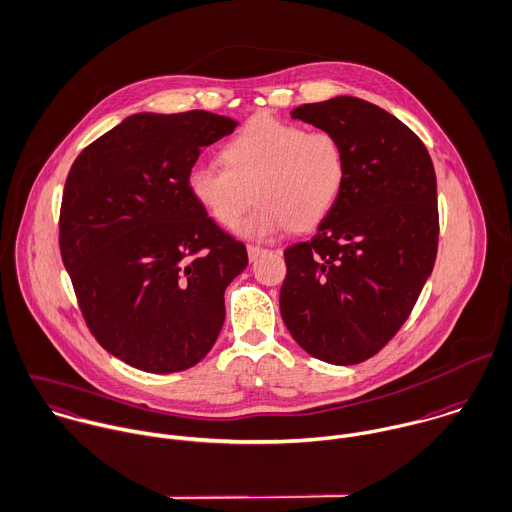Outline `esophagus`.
<instances>
[{"label":"esophagus","mask_w":512,"mask_h":512,"mask_svg":"<svg viewBox=\"0 0 512 512\" xmlns=\"http://www.w3.org/2000/svg\"><path fill=\"white\" fill-rule=\"evenodd\" d=\"M263 253H265L263 247H257V245H249V247H247V255H249V261H251V263L257 261Z\"/></svg>","instance_id":"obj_1"}]
</instances>
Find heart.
<instances>
[{
  "label": "heart",
  "mask_w": 512,
  "mask_h": 512,
  "mask_svg": "<svg viewBox=\"0 0 512 512\" xmlns=\"http://www.w3.org/2000/svg\"><path fill=\"white\" fill-rule=\"evenodd\" d=\"M225 168L194 166L188 190L196 204L221 227L241 223L249 239H271L293 225H320L336 207L348 178L342 142L326 130L255 116L221 148Z\"/></svg>",
  "instance_id": "1"
}]
</instances>
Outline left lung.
I'll return each mask as SVG.
<instances>
[{
    "instance_id": "left-lung-1",
    "label": "left lung",
    "mask_w": 512,
    "mask_h": 512,
    "mask_svg": "<svg viewBox=\"0 0 512 512\" xmlns=\"http://www.w3.org/2000/svg\"><path fill=\"white\" fill-rule=\"evenodd\" d=\"M291 116L342 142L348 178L316 235L285 249L281 316L310 356L360 364L402 328L433 271V162L402 120L356 97L303 104Z\"/></svg>"
}]
</instances>
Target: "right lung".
<instances>
[{"label": "right lung", "mask_w": 512, "mask_h": 512, "mask_svg": "<svg viewBox=\"0 0 512 512\" xmlns=\"http://www.w3.org/2000/svg\"><path fill=\"white\" fill-rule=\"evenodd\" d=\"M237 120L190 110L124 118L73 162L59 245L87 326L106 352L150 372L196 366L225 320V289L247 267L188 190L204 146Z\"/></svg>", "instance_id": "obj_1"}]
</instances>
